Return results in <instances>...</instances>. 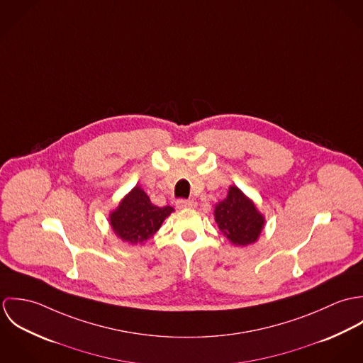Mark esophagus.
Wrapping results in <instances>:
<instances>
[{
  "label": "esophagus",
  "mask_w": 363,
  "mask_h": 363,
  "mask_svg": "<svg viewBox=\"0 0 363 363\" xmlns=\"http://www.w3.org/2000/svg\"><path fill=\"white\" fill-rule=\"evenodd\" d=\"M193 204H194L193 200H186V199H180V200L176 201V207L179 208V209L193 207Z\"/></svg>",
  "instance_id": "esophagus-1"
}]
</instances>
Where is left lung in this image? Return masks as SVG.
Instances as JSON below:
<instances>
[{
    "mask_svg": "<svg viewBox=\"0 0 363 363\" xmlns=\"http://www.w3.org/2000/svg\"><path fill=\"white\" fill-rule=\"evenodd\" d=\"M219 230L236 246L255 243L264 225L256 206L236 187H229L228 197L215 207Z\"/></svg>",
    "mask_w": 363,
    "mask_h": 363,
    "instance_id": "obj_1",
    "label": "left lung"
}]
</instances>
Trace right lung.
I'll return each instance as SVG.
<instances>
[{
	"mask_svg": "<svg viewBox=\"0 0 363 363\" xmlns=\"http://www.w3.org/2000/svg\"><path fill=\"white\" fill-rule=\"evenodd\" d=\"M173 208L156 207L138 186L120 203L110 215V225L114 233L131 245L143 243L152 238Z\"/></svg>",
	"mask_w": 363,
	"mask_h": 363,
	"instance_id": "add662e5",
	"label": "right lung"
}]
</instances>
